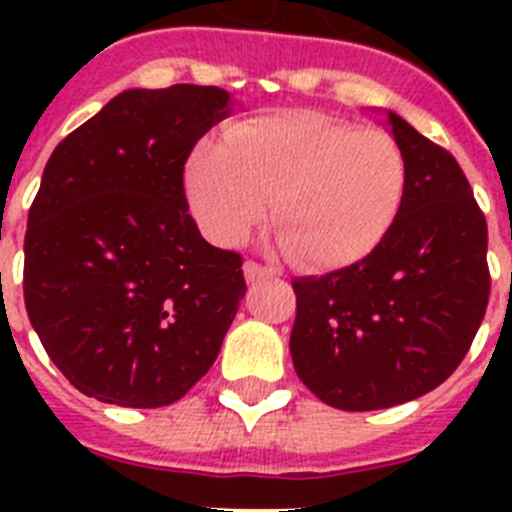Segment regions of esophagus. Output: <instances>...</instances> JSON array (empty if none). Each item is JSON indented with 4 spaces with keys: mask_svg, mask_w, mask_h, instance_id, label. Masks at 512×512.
Returning a JSON list of instances; mask_svg holds the SVG:
<instances>
[{
    "mask_svg": "<svg viewBox=\"0 0 512 512\" xmlns=\"http://www.w3.org/2000/svg\"><path fill=\"white\" fill-rule=\"evenodd\" d=\"M243 271H246V282H261V279H269L277 274V269H271V266L261 264V261H246V266H243Z\"/></svg>",
    "mask_w": 512,
    "mask_h": 512,
    "instance_id": "1",
    "label": "esophagus"
}]
</instances>
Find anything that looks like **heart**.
I'll return each mask as SVG.
<instances>
[{
	"mask_svg": "<svg viewBox=\"0 0 512 512\" xmlns=\"http://www.w3.org/2000/svg\"><path fill=\"white\" fill-rule=\"evenodd\" d=\"M192 210L212 241L233 246L271 205L287 253L312 269L364 259L395 223L408 187L400 146L312 110L235 125L225 146L189 158Z\"/></svg>",
	"mask_w": 512,
	"mask_h": 512,
	"instance_id": "1",
	"label": "heart"
}]
</instances>
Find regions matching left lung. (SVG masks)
I'll return each instance as SVG.
<instances>
[{"instance_id":"left-lung-1","label":"left lung","mask_w":512,"mask_h":512,"mask_svg":"<svg viewBox=\"0 0 512 512\" xmlns=\"http://www.w3.org/2000/svg\"><path fill=\"white\" fill-rule=\"evenodd\" d=\"M408 187L379 246L323 277H297V377L338 410L415 400L454 374L490 300L487 220L446 148L390 112Z\"/></svg>"}]
</instances>
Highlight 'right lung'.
Segmentation results:
<instances>
[{"label": "right lung", "mask_w": 512, "mask_h": 512, "mask_svg": "<svg viewBox=\"0 0 512 512\" xmlns=\"http://www.w3.org/2000/svg\"><path fill=\"white\" fill-rule=\"evenodd\" d=\"M225 115V89H128L45 164L22 292L45 354L87 397L171 405L220 354L246 295L243 259L200 235L184 164Z\"/></svg>", "instance_id": "1"}]
</instances>
